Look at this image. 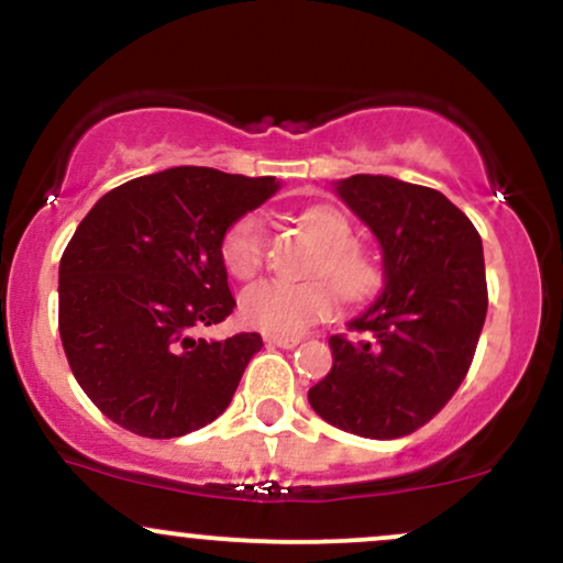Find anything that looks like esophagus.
Returning <instances> with one entry per match:
<instances>
[{
  "label": "esophagus",
  "mask_w": 563,
  "mask_h": 563,
  "mask_svg": "<svg viewBox=\"0 0 563 563\" xmlns=\"http://www.w3.org/2000/svg\"><path fill=\"white\" fill-rule=\"evenodd\" d=\"M264 341H267L269 346H280V349H296L301 344V339H296V335H273V333L264 335Z\"/></svg>",
  "instance_id": "1"
}]
</instances>
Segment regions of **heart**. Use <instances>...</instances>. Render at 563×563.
I'll return each mask as SVG.
<instances>
[{
    "label": "heart",
    "mask_w": 563,
    "mask_h": 563,
    "mask_svg": "<svg viewBox=\"0 0 563 563\" xmlns=\"http://www.w3.org/2000/svg\"><path fill=\"white\" fill-rule=\"evenodd\" d=\"M299 224L318 245L307 275L314 280H260L241 296V314L249 325L273 335H299L333 314L335 296L344 303H365L384 286V267L371 251L354 243V228L344 211L312 206ZM269 238L256 214H243L222 238V262L238 280L254 277L267 262Z\"/></svg>",
    "instance_id": "obj_1"
}]
</instances>
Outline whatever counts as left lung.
<instances>
[{"label":"left lung","instance_id":"left-lung-1","mask_svg":"<svg viewBox=\"0 0 563 563\" xmlns=\"http://www.w3.org/2000/svg\"><path fill=\"white\" fill-rule=\"evenodd\" d=\"M339 196L376 232L386 286L378 301L328 339L333 367L309 405L335 429L371 439L418 431L466 378L487 318L482 238L439 190L354 174Z\"/></svg>","mask_w":563,"mask_h":563}]
</instances>
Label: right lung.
Returning <instances> with one entry per match:
<instances>
[{
	"mask_svg": "<svg viewBox=\"0 0 563 563\" xmlns=\"http://www.w3.org/2000/svg\"><path fill=\"white\" fill-rule=\"evenodd\" d=\"M275 190V177L174 166L81 219L60 260L57 325L84 394L121 429L174 439L228 410L262 335L192 333L232 314L222 238Z\"/></svg>",
	"mask_w": 563,
	"mask_h": 563,
	"instance_id": "right-lung-1",
	"label": "right lung"
}]
</instances>
